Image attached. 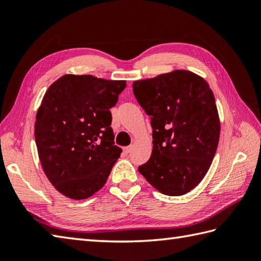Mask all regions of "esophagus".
<instances>
[{"label": "esophagus", "mask_w": 261, "mask_h": 261, "mask_svg": "<svg viewBox=\"0 0 261 261\" xmlns=\"http://www.w3.org/2000/svg\"><path fill=\"white\" fill-rule=\"evenodd\" d=\"M123 151H124V153H129L131 151V147L130 146L129 147H124L123 148Z\"/></svg>", "instance_id": "34e87169"}]
</instances>
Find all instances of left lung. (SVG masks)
Instances as JSON below:
<instances>
[{"label":"left lung","mask_w":261,"mask_h":261,"mask_svg":"<svg viewBox=\"0 0 261 261\" xmlns=\"http://www.w3.org/2000/svg\"><path fill=\"white\" fill-rule=\"evenodd\" d=\"M150 116L152 152L140 174L165 195L192 191L207 173L220 138L213 92L202 77L175 70L132 85Z\"/></svg>","instance_id":"1"}]
</instances>
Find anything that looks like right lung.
I'll use <instances>...</instances> for the list:
<instances>
[{
    "label": "right lung",
    "instance_id": "add662e5",
    "mask_svg": "<svg viewBox=\"0 0 261 261\" xmlns=\"http://www.w3.org/2000/svg\"><path fill=\"white\" fill-rule=\"evenodd\" d=\"M125 86V81L64 75L48 88L35 138L42 169L63 195L84 199L107 182L122 151L114 146L110 109Z\"/></svg>",
    "mask_w": 261,
    "mask_h": 261
}]
</instances>
